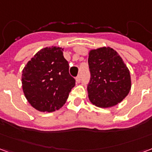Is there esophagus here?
Instances as JSON below:
<instances>
[{
	"instance_id": "obj_1",
	"label": "esophagus",
	"mask_w": 152,
	"mask_h": 152,
	"mask_svg": "<svg viewBox=\"0 0 152 152\" xmlns=\"http://www.w3.org/2000/svg\"><path fill=\"white\" fill-rule=\"evenodd\" d=\"M76 82H78V83L80 82V80H81V76H80V75H79V76H76Z\"/></svg>"
}]
</instances>
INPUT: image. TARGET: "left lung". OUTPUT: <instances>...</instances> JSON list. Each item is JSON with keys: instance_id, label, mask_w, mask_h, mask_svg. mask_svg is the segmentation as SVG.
<instances>
[{"instance_id": "1", "label": "left lung", "mask_w": 152, "mask_h": 152, "mask_svg": "<svg viewBox=\"0 0 152 152\" xmlns=\"http://www.w3.org/2000/svg\"><path fill=\"white\" fill-rule=\"evenodd\" d=\"M90 80L87 86L94 105L110 107L121 102L131 88L129 71L117 52L102 47L89 52Z\"/></svg>"}]
</instances>
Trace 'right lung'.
<instances>
[{
  "mask_svg": "<svg viewBox=\"0 0 152 152\" xmlns=\"http://www.w3.org/2000/svg\"><path fill=\"white\" fill-rule=\"evenodd\" d=\"M63 51L60 47H46L36 53L23 70L25 97L40 112H51L62 107L76 85Z\"/></svg>",
  "mask_w": 152,
  "mask_h": 152,
  "instance_id": "add662e5",
  "label": "right lung"
}]
</instances>
